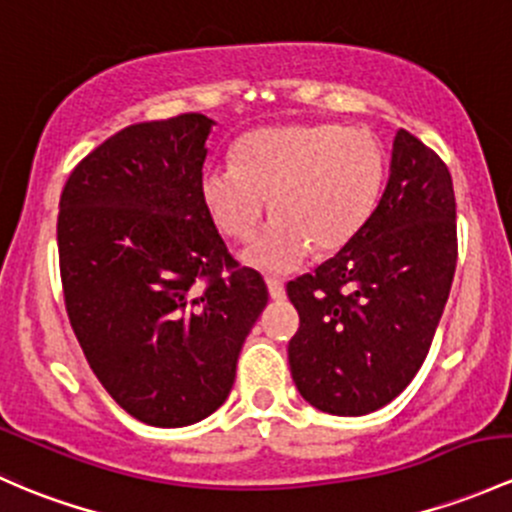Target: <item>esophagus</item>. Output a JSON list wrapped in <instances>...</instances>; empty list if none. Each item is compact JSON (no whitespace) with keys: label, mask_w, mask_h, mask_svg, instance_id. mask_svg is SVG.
Returning <instances> with one entry per match:
<instances>
[{"label":"esophagus","mask_w":512,"mask_h":512,"mask_svg":"<svg viewBox=\"0 0 512 512\" xmlns=\"http://www.w3.org/2000/svg\"><path fill=\"white\" fill-rule=\"evenodd\" d=\"M267 289H270V297H272L274 301H279V299L287 297V292H284V282H282V279L270 277V279H267Z\"/></svg>","instance_id":"obj_1"}]
</instances>
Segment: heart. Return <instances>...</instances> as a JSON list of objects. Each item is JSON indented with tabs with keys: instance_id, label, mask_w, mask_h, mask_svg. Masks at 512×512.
Listing matches in <instances>:
<instances>
[{
	"instance_id": "b5f03b06",
	"label": "heart",
	"mask_w": 512,
	"mask_h": 512,
	"mask_svg": "<svg viewBox=\"0 0 512 512\" xmlns=\"http://www.w3.org/2000/svg\"><path fill=\"white\" fill-rule=\"evenodd\" d=\"M385 149L373 134L328 122H292L245 134L233 161L201 176V201L228 240L255 238L272 198V223L242 255L262 272H294L311 252H338L375 213Z\"/></svg>"
}]
</instances>
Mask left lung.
Returning <instances> with one entry per match:
<instances>
[{
	"instance_id": "1",
	"label": "left lung",
	"mask_w": 512,
	"mask_h": 512,
	"mask_svg": "<svg viewBox=\"0 0 512 512\" xmlns=\"http://www.w3.org/2000/svg\"><path fill=\"white\" fill-rule=\"evenodd\" d=\"M456 255L449 169L400 129L390 179L365 228L314 274L287 284L299 311L289 368L301 397L338 417L395 400L427 358Z\"/></svg>"
}]
</instances>
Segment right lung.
<instances>
[{"label":"right lung","mask_w":512,"mask_h":512,"mask_svg":"<svg viewBox=\"0 0 512 512\" xmlns=\"http://www.w3.org/2000/svg\"><path fill=\"white\" fill-rule=\"evenodd\" d=\"M213 120L129 125L68 176L58 262L71 326L112 400L154 427H186L228 400L267 304L201 201Z\"/></svg>","instance_id":"1"}]
</instances>
